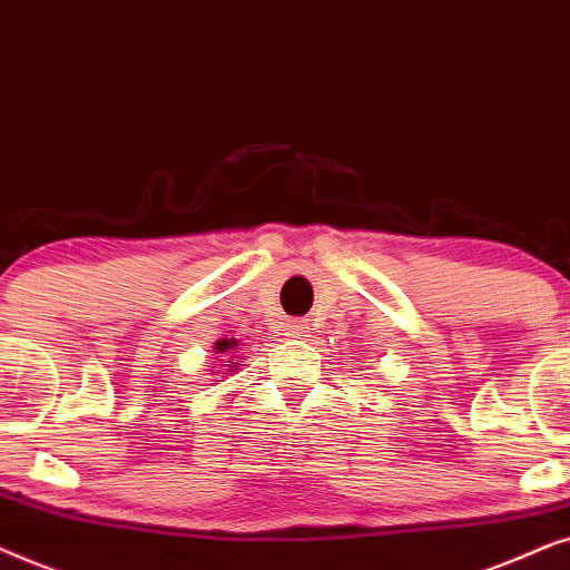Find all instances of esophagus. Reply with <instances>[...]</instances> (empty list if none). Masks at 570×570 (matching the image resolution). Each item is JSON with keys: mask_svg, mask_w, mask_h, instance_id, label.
<instances>
[{"mask_svg": "<svg viewBox=\"0 0 570 570\" xmlns=\"http://www.w3.org/2000/svg\"><path fill=\"white\" fill-rule=\"evenodd\" d=\"M286 331H289V336L299 338V336H307L309 325H307V321H292L289 325H286Z\"/></svg>", "mask_w": 570, "mask_h": 570, "instance_id": "34e87169", "label": "esophagus"}]
</instances>
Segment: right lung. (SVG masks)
Segmentation results:
<instances>
[{
    "label": "right lung",
    "mask_w": 570,
    "mask_h": 570,
    "mask_svg": "<svg viewBox=\"0 0 570 570\" xmlns=\"http://www.w3.org/2000/svg\"><path fill=\"white\" fill-rule=\"evenodd\" d=\"M218 352H229V348H232V344H229V341H218Z\"/></svg>",
    "instance_id": "obj_1"
}]
</instances>
